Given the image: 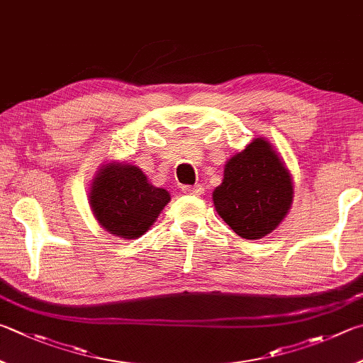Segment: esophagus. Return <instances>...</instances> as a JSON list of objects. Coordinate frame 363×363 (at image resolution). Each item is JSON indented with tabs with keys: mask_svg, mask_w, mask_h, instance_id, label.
I'll use <instances>...</instances> for the list:
<instances>
[{
	"mask_svg": "<svg viewBox=\"0 0 363 363\" xmlns=\"http://www.w3.org/2000/svg\"><path fill=\"white\" fill-rule=\"evenodd\" d=\"M182 192L186 195H194V196H201L204 194V187L200 184H195V186H184Z\"/></svg>",
	"mask_w": 363,
	"mask_h": 363,
	"instance_id": "obj_1",
	"label": "esophagus"
}]
</instances>
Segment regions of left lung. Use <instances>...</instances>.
<instances>
[{
	"label": "left lung",
	"instance_id": "left-lung-1",
	"mask_svg": "<svg viewBox=\"0 0 363 363\" xmlns=\"http://www.w3.org/2000/svg\"><path fill=\"white\" fill-rule=\"evenodd\" d=\"M223 222L245 240H260L279 227L294 201V179L267 138H255L230 157L213 192Z\"/></svg>",
	"mask_w": 363,
	"mask_h": 363
}]
</instances>
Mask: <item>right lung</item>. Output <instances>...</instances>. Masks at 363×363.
<instances>
[{"mask_svg":"<svg viewBox=\"0 0 363 363\" xmlns=\"http://www.w3.org/2000/svg\"><path fill=\"white\" fill-rule=\"evenodd\" d=\"M169 200L168 190L152 186L140 167L117 160L101 164L89 192L95 220L123 240H138L146 233Z\"/></svg>","mask_w":363,"mask_h":363,"instance_id":"right-lung-1","label":"right lung"}]
</instances>
